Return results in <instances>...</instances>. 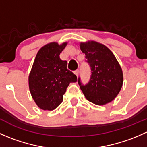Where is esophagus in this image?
<instances>
[{"label": "esophagus", "instance_id": "34e87169", "mask_svg": "<svg viewBox=\"0 0 147 147\" xmlns=\"http://www.w3.org/2000/svg\"><path fill=\"white\" fill-rule=\"evenodd\" d=\"M74 73L77 75V77H78V75H79V70H75Z\"/></svg>", "mask_w": 147, "mask_h": 147}]
</instances>
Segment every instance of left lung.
Here are the masks:
<instances>
[{
  "label": "left lung",
  "mask_w": 147,
  "mask_h": 147,
  "mask_svg": "<svg viewBox=\"0 0 147 147\" xmlns=\"http://www.w3.org/2000/svg\"><path fill=\"white\" fill-rule=\"evenodd\" d=\"M80 49L91 68L87 84L84 85L78 78L83 94L95 105L111 102L119 94L123 84L122 69L117 60L107 47L95 41L81 42Z\"/></svg>",
  "instance_id": "8db88e82"
}]
</instances>
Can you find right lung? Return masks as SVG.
Returning a JSON list of instances; mask_svg holds the SVG:
<instances>
[{
	"mask_svg": "<svg viewBox=\"0 0 147 147\" xmlns=\"http://www.w3.org/2000/svg\"><path fill=\"white\" fill-rule=\"evenodd\" d=\"M67 44L54 42L41 47L30 72V92L38 107L43 110L57 108L63 101V94L69 83L78 80L76 75L67 68L66 60L60 58Z\"/></svg>",
	"mask_w": 147,
	"mask_h": 147,
	"instance_id": "obj_1",
	"label": "right lung"
}]
</instances>
